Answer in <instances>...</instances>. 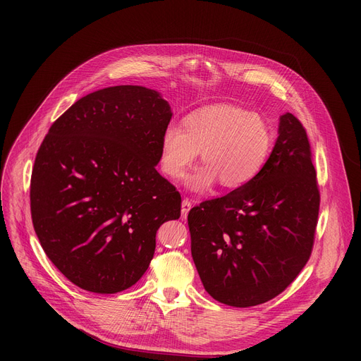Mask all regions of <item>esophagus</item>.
<instances>
[{
	"instance_id": "1",
	"label": "esophagus",
	"mask_w": 361,
	"mask_h": 361,
	"mask_svg": "<svg viewBox=\"0 0 361 361\" xmlns=\"http://www.w3.org/2000/svg\"><path fill=\"white\" fill-rule=\"evenodd\" d=\"M190 209H192V202L188 200V199H184L183 203H181V218L183 219L187 218V215H188V212H190Z\"/></svg>"
}]
</instances>
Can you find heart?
Wrapping results in <instances>:
<instances>
[{"label":"heart","mask_w":361,"mask_h":361,"mask_svg":"<svg viewBox=\"0 0 361 361\" xmlns=\"http://www.w3.org/2000/svg\"><path fill=\"white\" fill-rule=\"evenodd\" d=\"M272 131L262 116L237 105L218 104L185 116L183 128L171 124L161 139V169L178 180L200 150L203 165L187 178L188 188L204 192L215 181L228 190L250 183L267 164Z\"/></svg>","instance_id":"obj_1"}]
</instances>
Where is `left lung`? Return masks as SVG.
Returning a JSON list of instances; mask_svg holds the SVG:
<instances>
[{
	"label": "left lung",
	"instance_id": "8db88e82",
	"mask_svg": "<svg viewBox=\"0 0 361 361\" xmlns=\"http://www.w3.org/2000/svg\"><path fill=\"white\" fill-rule=\"evenodd\" d=\"M319 203L307 133L286 112L260 173L188 212L192 256L204 290L233 307L281 294L312 255Z\"/></svg>",
	"mask_w": 361,
	"mask_h": 361
}]
</instances>
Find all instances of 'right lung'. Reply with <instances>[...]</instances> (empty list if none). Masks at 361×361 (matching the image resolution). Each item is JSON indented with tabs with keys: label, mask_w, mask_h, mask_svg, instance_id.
<instances>
[{
	"label": "right lung",
	"mask_w": 361,
	"mask_h": 361,
	"mask_svg": "<svg viewBox=\"0 0 361 361\" xmlns=\"http://www.w3.org/2000/svg\"><path fill=\"white\" fill-rule=\"evenodd\" d=\"M173 112L157 90L112 86L56 120L35 159L30 212L44 252L86 291L116 294L143 276L159 226L181 196L157 165Z\"/></svg>",
	"instance_id": "right-lung-1"
}]
</instances>
